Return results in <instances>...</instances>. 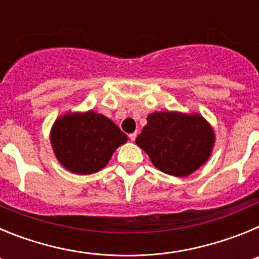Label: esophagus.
I'll return each mask as SVG.
<instances>
[{"label": "esophagus", "mask_w": 259, "mask_h": 259, "mask_svg": "<svg viewBox=\"0 0 259 259\" xmlns=\"http://www.w3.org/2000/svg\"><path fill=\"white\" fill-rule=\"evenodd\" d=\"M128 137H130V140H131V141H135V140H136L137 134H136V132H134V134H130V135H128Z\"/></svg>", "instance_id": "obj_1"}]
</instances>
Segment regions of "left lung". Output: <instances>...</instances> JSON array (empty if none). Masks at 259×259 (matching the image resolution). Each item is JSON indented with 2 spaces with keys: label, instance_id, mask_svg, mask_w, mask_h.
<instances>
[{
  "label": "left lung",
  "instance_id": "obj_1",
  "mask_svg": "<svg viewBox=\"0 0 259 259\" xmlns=\"http://www.w3.org/2000/svg\"><path fill=\"white\" fill-rule=\"evenodd\" d=\"M146 120L136 144L162 172L188 176L209 159L215 135L200 114L157 111Z\"/></svg>",
  "mask_w": 259,
  "mask_h": 259
}]
</instances>
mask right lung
<instances>
[{
	"instance_id": "1",
	"label": "right lung",
	"mask_w": 259,
	"mask_h": 259,
	"mask_svg": "<svg viewBox=\"0 0 259 259\" xmlns=\"http://www.w3.org/2000/svg\"><path fill=\"white\" fill-rule=\"evenodd\" d=\"M127 140V135L113 120L92 110L59 116L50 131V143L59 163L79 175L104 168L116 148Z\"/></svg>"
}]
</instances>
